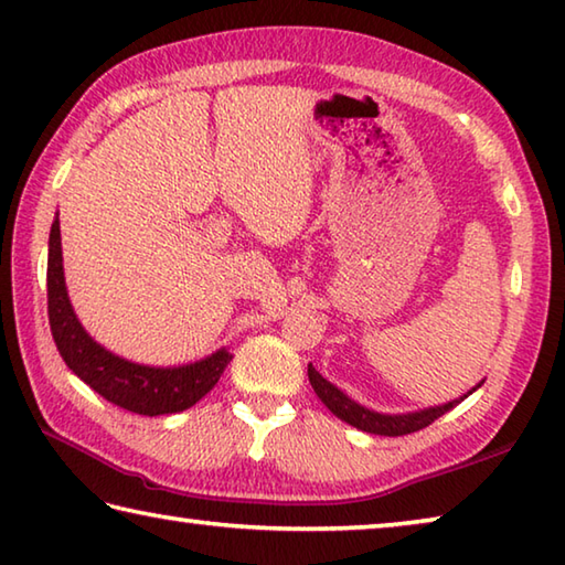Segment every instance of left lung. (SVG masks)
Masks as SVG:
<instances>
[{"mask_svg":"<svg viewBox=\"0 0 565 565\" xmlns=\"http://www.w3.org/2000/svg\"><path fill=\"white\" fill-rule=\"evenodd\" d=\"M308 377L312 390L318 392V397L324 402V407H328L334 417L344 419L352 427H358L367 434H380V437H404V434H412V431H419L424 427H429L431 422H437L441 414H447L449 409L457 407V402H449L444 404V407H434V409H424V412H414V414H377V412H370L360 407L358 402H352L348 394H342L334 384H330L328 380L322 377V374L308 364ZM473 392V390H471Z\"/></svg>","mask_w":565,"mask_h":565,"instance_id":"8db88e82","label":"left lung"}]
</instances>
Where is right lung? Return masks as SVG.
Returning a JSON list of instances; mask_svg holds the SVG:
<instances>
[{
	"label": "right lung",
	"instance_id": "add662e5",
	"mask_svg": "<svg viewBox=\"0 0 565 565\" xmlns=\"http://www.w3.org/2000/svg\"><path fill=\"white\" fill-rule=\"evenodd\" d=\"M46 312L49 328L56 342V350L76 377L102 394L106 402L146 417L173 414L193 407L211 392L225 372L233 354L217 350L211 358L195 364L173 370L143 367V364L126 362L96 344L78 324L66 298L64 267H62V233L58 221L49 235V265H46Z\"/></svg>",
	"mask_w": 565,
	"mask_h": 565
}]
</instances>
